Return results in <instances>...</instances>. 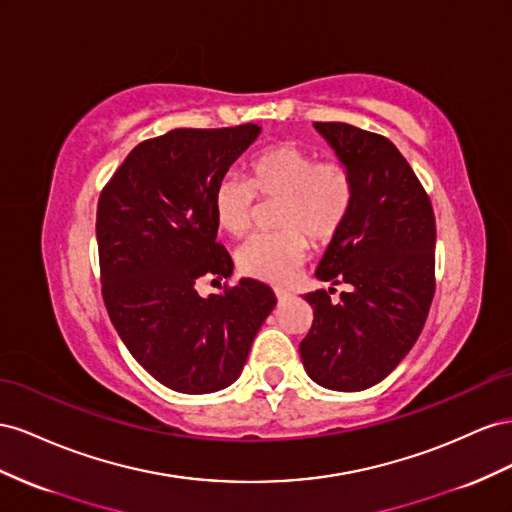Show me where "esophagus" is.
Listing matches in <instances>:
<instances>
[{
	"mask_svg": "<svg viewBox=\"0 0 512 512\" xmlns=\"http://www.w3.org/2000/svg\"><path fill=\"white\" fill-rule=\"evenodd\" d=\"M274 294H276V300H279V302H285V300L291 298V291H287V289H274Z\"/></svg>",
	"mask_w": 512,
	"mask_h": 512,
	"instance_id": "esophagus-1",
	"label": "esophagus"
}]
</instances>
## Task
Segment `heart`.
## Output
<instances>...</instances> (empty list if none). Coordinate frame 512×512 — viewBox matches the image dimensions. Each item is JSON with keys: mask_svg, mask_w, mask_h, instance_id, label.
Here are the masks:
<instances>
[{"mask_svg": "<svg viewBox=\"0 0 512 512\" xmlns=\"http://www.w3.org/2000/svg\"><path fill=\"white\" fill-rule=\"evenodd\" d=\"M352 171L339 158L317 160L296 143H276L248 163V182L225 175L212 195L214 221L229 236H244L253 221L255 195L281 199L276 233L248 238L238 248V268L251 279L283 285L309 255V236L328 244L339 236L354 206Z\"/></svg>", "mask_w": 512, "mask_h": 512, "instance_id": "1", "label": "heart"}]
</instances>
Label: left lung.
<instances>
[{
	"mask_svg": "<svg viewBox=\"0 0 512 512\" xmlns=\"http://www.w3.org/2000/svg\"><path fill=\"white\" fill-rule=\"evenodd\" d=\"M317 133L354 178V206L306 294L313 326L300 343L304 371L328 390L358 392L410 354L435 291V216L425 188L390 139L343 122ZM350 285L337 303L333 285Z\"/></svg>",
	"mask_w": 512,
	"mask_h": 512,
	"instance_id": "1",
	"label": "left lung"
}]
</instances>
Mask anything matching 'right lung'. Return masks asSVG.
Segmentation results:
<instances>
[{
	"instance_id": "add662e5",
	"label": "right lung",
	"mask_w": 512,
	"mask_h": 512,
	"mask_svg": "<svg viewBox=\"0 0 512 512\" xmlns=\"http://www.w3.org/2000/svg\"><path fill=\"white\" fill-rule=\"evenodd\" d=\"M257 124L175 128L126 156L98 199L102 298L128 352L160 384L208 394L240 377L274 291L240 279L225 294H197L201 276L229 279L216 242V184L251 148Z\"/></svg>"
}]
</instances>
